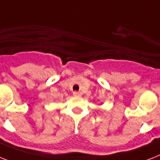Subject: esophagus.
I'll list each match as a JSON object with an SVG mask.
<instances>
[{
	"label": "esophagus",
	"instance_id": "obj_1",
	"mask_svg": "<svg viewBox=\"0 0 160 160\" xmlns=\"http://www.w3.org/2000/svg\"><path fill=\"white\" fill-rule=\"evenodd\" d=\"M73 95H74V96H81V93L75 91V92H73Z\"/></svg>",
	"mask_w": 160,
	"mask_h": 160
}]
</instances>
